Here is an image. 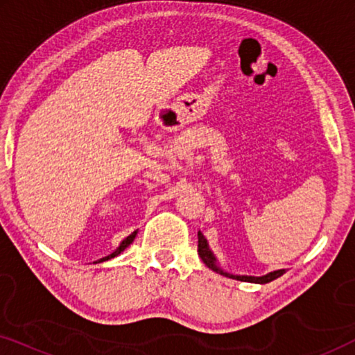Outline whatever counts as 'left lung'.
I'll return each mask as SVG.
<instances>
[{
    "label": "left lung",
    "instance_id": "1",
    "mask_svg": "<svg viewBox=\"0 0 355 355\" xmlns=\"http://www.w3.org/2000/svg\"><path fill=\"white\" fill-rule=\"evenodd\" d=\"M198 247H197V252L198 255H200V259L203 263H205L208 268H211L213 271H216V273H220L223 276H230L232 279H239V281H245V283H259V284H266L270 283V281H273L276 278H279L281 275H284L286 271L284 270H276V271H271V273L265 275V276H237V275H230V273H225L221 268H218L216 266V260L215 257H213L210 247H208V242L205 237L200 231H198Z\"/></svg>",
    "mask_w": 355,
    "mask_h": 355
}]
</instances>
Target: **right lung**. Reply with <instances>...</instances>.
Segmentation results:
<instances>
[{
  "label": "right lung",
  "mask_w": 355,
  "mask_h": 355,
  "mask_svg": "<svg viewBox=\"0 0 355 355\" xmlns=\"http://www.w3.org/2000/svg\"><path fill=\"white\" fill-rule=\"evenodd\" d=\"M135 234H137V231H134V232H132V234H130V236H128V237H125V239H124L123 242H121V245L118 247V249H116V250L113 252V254H110L108 257H105V259H101V261H103V260H110V259H113V257H116V255H119V254H121V252H123V250L125 249V247H129L130 244H132V241L135 239Z\"/></svg>",
  "instance_id": "right-lung-1"
}]
</instances>
